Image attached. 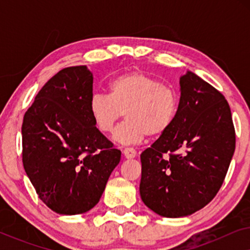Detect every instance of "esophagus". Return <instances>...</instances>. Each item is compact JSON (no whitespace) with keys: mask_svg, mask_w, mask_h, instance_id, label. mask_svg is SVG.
I'll list each match as a JSON object with an SVG mask.
<instances>
[{"mask_svg":"<svg viewBox=\"0 0 250 250\" xmlns=\"http://www.w3.org/2000/svg\"><path fill=\"white\" fill-rule=\"evenodd\" d=\"M123 155H124L126 159H132L136 156V151L133 148H125L123 150Z\"/></svg>","mask_w":250,"mask_h":250,"instance_id":"1","label":"esophagus"}]
</instances>
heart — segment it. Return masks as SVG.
Instances as JSON below:
<instances>
[{
	"label": "heart",
	"instance_id": "1",
	"mask_svg": "<svg viewBox=\"0 0 250 250\" xmlns=\"http://www.w3.org/2000/svg\"><path fill=\"white\" fill-rule=\"evenodd\" d=\"M109 95L95 93L88 110L99 131L110 133L123 116L127 121L115 131L114 140L122 145H136L146 136L168 131L180 107V95L170 85L133 70L109 82Z\"/></svg>",
	"mask_w": 250,
	"mask_h": 250
}]
</instances>
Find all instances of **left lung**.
Returning a JSON list of instances; mask_svg holds the SVG:
<instances>
[{
	"mask_svg": "<svg viewBox=\"0 0 250 250\" xmlns=\"http://www.w3.org/2000/svg\"><path fill=\"white\" fill-rule=\"evenodd\" d=\"M180 91L173 125L140 156L141 199L156 214L170 218L196 213L213 200L235 149L223 94L189 70L180 77Z\"/></svg>",
	"mask_w": 250,
	"mask_h": 250,
	"instance_id": "obj_1",
	"label": "left lung"
}]
</instances>
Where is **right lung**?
Segmentation results:
<instances>
[{"label": "right lung", "mask_w": 250, "mask_h": 250, "mask_svg": "<svg viewBox=\"0 0 250 250\" xmlns=\"http://www.w3.org/2000/svg\"><path fill=\"white\" fill-rule=\"evenodd\" d=\"M92 95L88 68H64L46 82L23 116V168L40 199L61 215L92 209L121 162V150L91 117Z\"/></svg>", "instance_id": "obj_1"}]
</instances>
